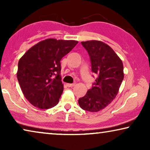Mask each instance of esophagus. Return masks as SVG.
<instances>
[{
  "label": "esophagus",
  "mask_w": 150,
  "mask_h": 150,
  "mask_svg": "<svg viewBox=\"0 0 150 150\" xmlns=\"http://www.w3.org/2000/svg\"><path fill=\"white\" fill-rule=\"evenodd\" d=\"M67 86L68 87H74V84H67Z\"/></svg>",
  "instance_id": "34e87169"
}]
</instances>
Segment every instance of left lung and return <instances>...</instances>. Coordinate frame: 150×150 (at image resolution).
Masks as SVG:
<instances>
[{
  "mask_svg": "<svg viewBox=\"0 0 150 150\" xmlns=\"http://www.w3.org/2000/svg\"><path fill=\"white\" fill-rule=\"evenodd\" d=\"M87 51L91 64V71L97 74L96 82L79 104L83 110L100 111L110 104L117 95L124 79L122 61L114 50L105 43L91 40L82 42Z\"/></svg>",
  "mask_w": 150,
  "mask_h": 150,
  "instance_id": "1",
  "label": "left lung"
}]
</instances>
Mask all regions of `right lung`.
Wrapping results in <instances>:
<instances>
[{
    "mask_svg": "<svg viewBox=\"0 0 150 150\" xmlns=\"http://www.w3.org/2000/svg\"><path fill=\"white\" fill-rule=\"evenodd\" d=\"M78 44L47 39L31 47L18 62V81L24 97L42 109L56 106L63 91L61 60Z\"/></svg>",
    "mask_w": 150,
    "mask_h": 150,
    "instance_id": "right-lung-1",
    "label": "right lung"
}]
</instances>
